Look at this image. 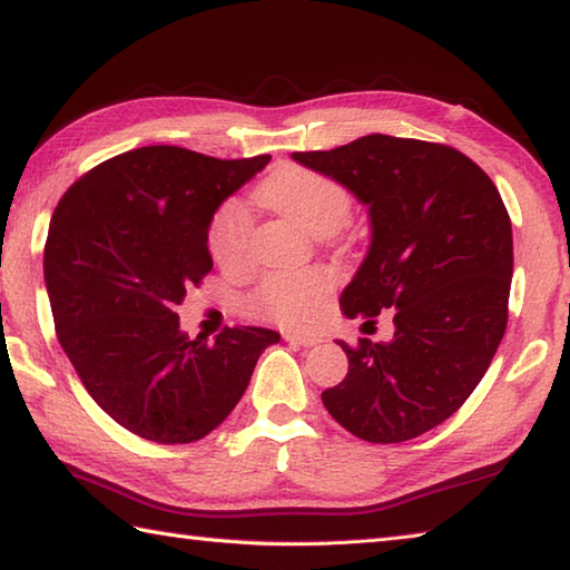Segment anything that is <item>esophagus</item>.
<instances>
[{"instance_id": "1", "label": "esophagus", "mask_w": 570, "mask_h": 570, "mask_svg": "<svg viewBox=\"0 0 570 570\" xmlns=\"http://www.w3.org/2000/svg\"><path fill=\"white\" fill-rule=\"evenodd\" d=\"M284 337H286V343L298 345V347H316V345L323 343V335H316V333H294V331H288V333H284Z\"/></svg>"}]
</instances>
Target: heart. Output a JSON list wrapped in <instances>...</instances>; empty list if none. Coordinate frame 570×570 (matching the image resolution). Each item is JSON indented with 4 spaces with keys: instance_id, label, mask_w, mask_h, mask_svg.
Here are the masks:
<instances>
[{
    "instance_id": "obj_1",
    "label": "heart",
    "mask_w": 570,
    "mask_h": 570,
    "mask_svg": "<svg viewBox=\"0 0 570 570\" xmlns=\"http://www.w3.org/2000/svg\"><path fill=\"white\" fill-rule=\"evenodd\" d=\"M262 208L286 215L306 233L325 237L341 229L353 200L337 180L304 166H284L254 190ZM208 247L220 266H235L247 257L249 225L237 203H227L215 213L208 229ZM335 276L328 269L274 272L264 278L249 298V308L264 318L282 323H308L318 316L323 298L331 294Z\"/></svg>"
}]
</instances>
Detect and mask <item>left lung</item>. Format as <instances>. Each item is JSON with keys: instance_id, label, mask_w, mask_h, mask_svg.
Listing matches in <instances>:
<instances>
[{"instance_id": "left-lung-1", "label": "left lung", "mask_w": 570, "mask_h": 570, "mask_svg": "<svg viewBox=\"0 0 570 570\" xmlns=\"http://www.w3.org/2000/svg\"><path fill=\"white\" fill-rule=\"evenodd\" d=\"M292 159L367 208L370 247L343 313H394L390 343L337 341L350 367L323 404L362 441L416 439L463 406L502 343L514 252L500 190L458 149L390 135Z\"/></svg>"}]
</instances>
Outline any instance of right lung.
I'll use <instances>...</instances> for the list:
<instances>
[{
    "mask_svg": "<svg viewBox=\"0 0 570 570\" xmlns=\"http://www.w3.org/2000/svg\"><path fill=\"white\" fill-rule=\"evenodd\" d=\"M272 156L220 161L141 147L68 188L48 225L43 278L60 347L119 426L154 443H193L229 416L276 331H180L176 308L213 269L217 208Z\"/></svg>",
    "mask_w": 570,
    "mask_h": 570,
    "instance_id": "right-lung-1",
    "label": "right lung"
}]
</instances>
